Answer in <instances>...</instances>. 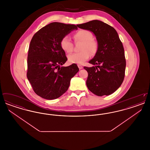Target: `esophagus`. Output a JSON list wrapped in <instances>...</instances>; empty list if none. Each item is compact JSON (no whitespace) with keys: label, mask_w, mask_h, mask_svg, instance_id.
<instances>
[{"label":"esophagus","mask_w":150,"mask_h":150,"mask_svg":"<svg viewBox=\"0 0 150 150\" xmlns=\"http://www.w3.org/2000/svg\"><path fill=\"white\" fill-rule=\"evenodd\" d=\"M78 66L79 69L80 70V69H82L83 68V66L82 65H81V64H78Z\"/></svg>","instance_id":"esophagus-1"}]
</instances>
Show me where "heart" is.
Wrapping results in <instances>:
<instances>
[{"instance_id": "1", "label": "heart", "mask_w": 150, "mask_h": 150, "mask_svg": "<svg viewBox=\"0 0 150 150\" xmlns=\"http://www.w3.org/2000/svg\"><path fill=\"white\" fill-rule=\"evenodd\" d=\"M75 42H80L83 44L80 52L74 53L68 56V60L71 64H82L91 57V53L95 54L98 50V43L93 39L92 33L87 30H80L73 35ZM61 48L66 53H71L73 50V44L67 36L63 37L60 42Z\"/></svg>"}]
</instances>
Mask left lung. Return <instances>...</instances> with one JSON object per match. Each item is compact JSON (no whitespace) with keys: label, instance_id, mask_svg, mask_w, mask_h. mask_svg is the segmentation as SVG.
I'll use <instances>...</instances> for the list:
<instances>
[{"label":"left lung","instance_id":"1","mask_svg":"<svg viewBox=\"0 0 150 150\" xmlns=\"http://www.w3.org/2000/svg\"><path fill=\"white\" fill-rule=\"evenodd\" d=\"M77 26L92 31L98 43L96 55L89 61L94 66L84 67L88 73L86 82L88 89L98 96L111 94L121 86L126 67L124 47L117 31L99 20L91 21Z\"/></svg>","mask_w":150,"mask_h":150}]
</instances>
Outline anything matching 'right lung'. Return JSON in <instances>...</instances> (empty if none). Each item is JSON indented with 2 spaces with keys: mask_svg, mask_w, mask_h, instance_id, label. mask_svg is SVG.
<instances>
[{
  "mask_svg": "<svg viewBox=\"0 0 150 150\" xmlns=\"http://www.w3.org/2000/svg\"><path fill=\"white\" fill-rule=\"evenodd\" d=\"M77 26L52 22L33 36L28 56V79L35 93L46 100H54L68 89L70 80L79 71L75 64L62 66L67 60L60 46L63 37Z\"/></svg>",
  "mask_w": 150,
  "mask_h": 150,
  "instance_id": "add662e5",
  "label": "right lung"
}]
</instances>
